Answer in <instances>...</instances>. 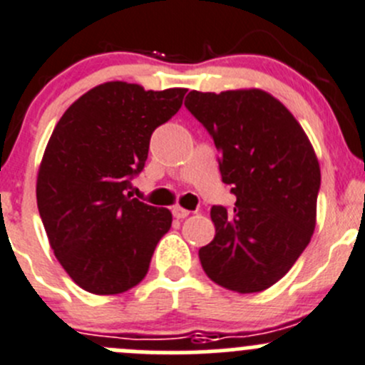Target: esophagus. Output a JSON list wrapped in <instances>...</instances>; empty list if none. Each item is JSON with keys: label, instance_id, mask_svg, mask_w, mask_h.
I'll list each match as a JSON object with an SVG mask.
<instances>
[{"label": "esophagus", "instance_id": "obj_1", "mask_svg": "<svg viewBox=\"0 0 365 365\" xmlns=\"http://www.w3.org/2000/svg\"><path fill=\"white\" fill-rule=\"evenodd\" d=\"M172 215H174L178 220H182V218H186L187 215H190V211L181 207V205H174V207H172Z\"/></svg>", "mask_w": 365, "mask_h": 365}]
</instances>
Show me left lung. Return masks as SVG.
Here are the masks:
<instances>
[{
	"label": "left lung",
	"mask_w": 365,
	"mask_h": 365,
	"mask_svg": "<svg viewBox=\"0 0 365 365\" xmlns=\"http://www.w3.org/2000/svg\"><path fill=\"white\" fill-rule=\"evenodd\" d=\"M184 106L215 140L236 195L212 205L215 240L198 250L205 275L229 291L261 293L297 262L316 229L319 161L300 122L261 88L191 90Z\"/></svg>",
	"instance_id": "1"
}]
</instances>
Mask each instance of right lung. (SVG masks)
<instances>
[{
	"label": "right lung",
	"instance_id": "obj_1",
	"mask_svg": "<svg viewBox=\"0 0 365 365\" xmlns=\"http://www.w3.org/2000/svg\"><path fill=\"white\" fill-rule=\"evenodd\" d=\"M184 93L108 81L76 99L53 129L37 205L56 259L81 289L120 294L149 272L172 212L128 190L149 156L150 135L178 113Z\"/></svg>",
	"mask_w": 365,
	"mask_h": 365
}]
</instances>
